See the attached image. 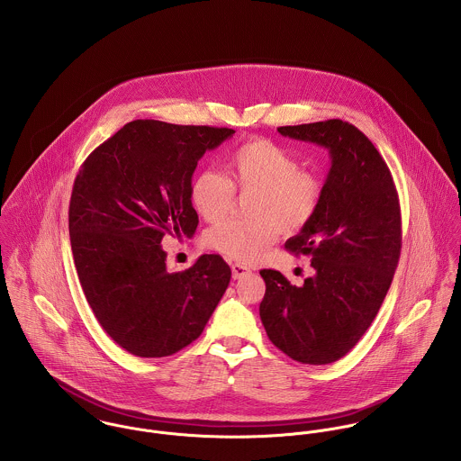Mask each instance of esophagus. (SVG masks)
I'll list each match as a JSON object with an SVG mask.
<instances>
[{
	"mask_svg": "<svg viewBox=\"0 0 461 461\" xmlns=\"http://www.w3.org/2000/svg\"><path fill=\"white\" fill-rule=\"evenodd\" d=\"M230 269H232V278L234 280H238V278H241V276L250 273V267L245 266V264L234 263L230 266Z\"/></svg>",
	"mask_w": 461,
	"mask_h": 461,
	"instance_id": "1",
	"label": "esophagus"
}]
</instances>
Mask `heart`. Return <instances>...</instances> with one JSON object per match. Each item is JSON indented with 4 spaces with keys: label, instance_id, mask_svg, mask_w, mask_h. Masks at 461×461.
<instances>
[{
    "label": "heart",
    "instance_id": "1",
    "mask_svg": "<svg viewBox=\"0 0 461 461\" xmlns=\"http://www.w3.org/2000/svg\"><path fill=\"white\" fill-rule=\"evenodd\" d=\"M236 190L254 194L249 205L252 220L220 221L207 230L205 243L240 263L256 261L278 232L293 236L303 230L321 200V181L300 170L285 149L266 140L238 147L227 161V177L202 170L192 185V202L205 221H218L230 211Z\"/></svg>",
    "mask_w": 461,
    "mask_h": 461
}]
</instances>
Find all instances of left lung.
<instances>
[{
    "mask_svg": "<svg viewBox=\"0 0 461 461\" xmlns=\"http://www.w3.org/2000/svg\"><path fill=\"white\" fill-rule=\"evenodd\" d=\"M282 136L329 150L327 181L314 218L285 249L311 256L314 273L298 287L261 269L259 307L269 340L296 362L342 358L371 327L401 254V212L391 170L371 140L331 119L278 128Z\"/></svg>",
    "mask_w": 461,
    "mask_h": 461,
    "instance_id": "1",
    "label": "left lung"
}]
</instances>
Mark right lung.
Segmentation results:
<instances>
[{"label": "right lung", "mask_w": 461, "mask_h": 461, "mask_svg": "<svg viewBox=\"0 0 461 461\" xmlns=\"http://www.w3.org/2000/svg\"><path fill=\"white\" fill-rule=\"evenodd\" d=\"M234 132L132 121L101 143L76 176L68 205L76 271L97 321L131 355L158 358L186 348L230 282L229 264L216 254L168 271L161 241L195 234L198 159Z\"/></svg>", "instance_id": "add662e5"}]
</instances>
